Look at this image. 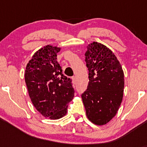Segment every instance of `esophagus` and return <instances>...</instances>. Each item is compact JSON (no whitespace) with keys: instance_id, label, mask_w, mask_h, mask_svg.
<instances>
[{"instance_id":"obj_1","label":"esophagus","mask_w":147,"mask_h":147,"mask_svg":"<svg viewBox=\"0 0 147 147\" xmlns=\"http://www.w3.org/2000/svg\"><path fill=\"white\" fill-rule=\"evenodd\" d=\"M72 82H73V83L75 84V82H76V77H75V76L72 77Z\"/></svg>"}]
</instances>
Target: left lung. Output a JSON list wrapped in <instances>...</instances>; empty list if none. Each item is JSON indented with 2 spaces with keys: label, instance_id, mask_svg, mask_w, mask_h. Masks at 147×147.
Returning a JSON list of instances; mask_svg holds the SVG:
<instances>
[{
  "label": "left lung",
  "instance_id": "1",
  "mask_svg": "<svg viewBox=\"0 0 147 147\" xmlns=\"http://www.w3.org/2000/svg\"><path fill=\"white\" fill-rule=\"evenodd\" d=\"M85 56L89 82L82 101L89 120L104 125L115 117L122 103L124 72L113 52L102 43L89 44Z\"/></svg>",
  "mask_w": 147,
  "mask_h": 147
}]
</instances>
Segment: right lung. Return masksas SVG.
<instances>
[{
  "label": "right lung",
  "instance_id": "1",
  "mask_svg": "<svg viewBox=\"0 0 147 147\" xmlns=\"http://www.w3.org/2000/svg\"><path fill=\"white\" fill-rule=\"evenodd\" d=\"M60 50L50 45L38 50L29 61L25 72L34 106L42 115L52 119L65 115L75 93L72 79L63 75L57 61Z\"/></svg>",
  "mask_w": 147,
  "mask_h": 147
}]
</instances>
